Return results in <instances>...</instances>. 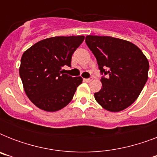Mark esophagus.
<instances>
[{
    "label": "esophagus",
    "instance_id": "obj_1",
    "mask_svg": "<svg viewBox=\"0 0 157 157\" xmlns=\"http://www.w3.org/2000/svg\"><path fill=\"white\" fill-rule=\"evenodd\" d=\"M92 80H93V77H90V78L85 79V81H86V82H91V81H92Z\"/></svg>",
    "mask_w": 157,
    "mask_h": 157
}]
</instances>
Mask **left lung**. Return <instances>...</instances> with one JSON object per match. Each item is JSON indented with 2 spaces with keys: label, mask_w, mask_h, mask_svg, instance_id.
<instances>
[{
  "label": "left lung",
  "mask_w": 157,
  "mask_h": 157,
  "mask_svg": "<svg viewBox=\"0 0 157 157\" xmlns=\"http://www.w3.org/2000/svg\"><path fill=\"white\" fill-rule=\"evenodd\" d=\"M86 43L95 56L102 88L94 94L97 103L112 112L129 107L141 93L148 78L149 63L137 45L112 36H86Z\"/></svg>",
  "instance_id": "8db88e82"
}]
</instances>
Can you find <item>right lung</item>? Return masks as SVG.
<instances>
[{"instance_id":"right-lung-1","label":"right lung","mask_w":157,"mask_h":157,"mask_svg":"<svg viewBox=\"0 0 157 157\" xmlns=\"http://www.w3.org/2000/svg\"><path fill=\"white\" fill-rule=\"evenodd\" d=\"M84 36H54L38 41L23 53L19 76L31 102L46 112H57L73 98L82 77H71L62 70L71 66L74 51Z\"/></svg>"}]
</instances>
